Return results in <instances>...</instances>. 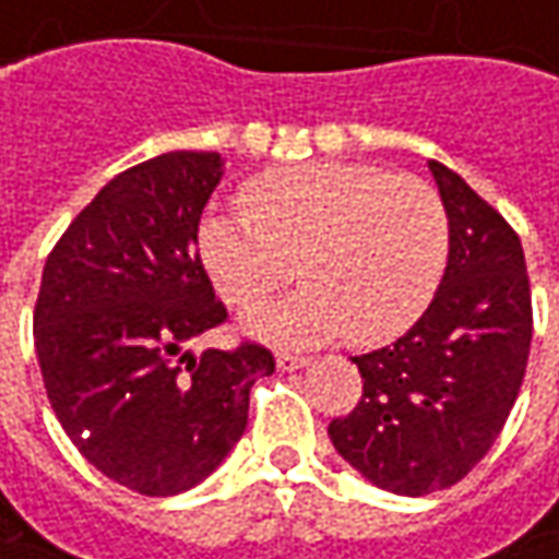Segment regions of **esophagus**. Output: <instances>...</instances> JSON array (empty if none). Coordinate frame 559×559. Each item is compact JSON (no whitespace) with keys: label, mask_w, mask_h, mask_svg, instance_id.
Masks as SVG:
<instances>
[{"label":"esophagus","mask_w":559,"mask_h":559,"mask_svg":"<svg viewBox=\"0 0 559 559\" xmlns=\"http://www.w3.org/2000/svg\"><path fill=\"white\" fill-rule=\"evenodd\" d=\"M275 361H278L281 371H299V368H306V365H309V358L306 356H290V353H278Z\"/></svg>","instance_id":"34e87169"}]
</instances>
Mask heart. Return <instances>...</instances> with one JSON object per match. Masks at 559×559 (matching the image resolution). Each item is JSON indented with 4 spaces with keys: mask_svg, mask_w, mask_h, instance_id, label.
<instances>
[{
    "mask_svg": "<svg viewBox=\"0 0 559 559\" xmlns=\"http://www.w3.org/2000/svg\"><path fill=\"white\" fill-rule=\"evenodd\" d=\"M247 213L201 222V260L235 309L299 275L309 281L247 321L278 343L402 337L427 312L449 260V216L433 188L393 169L318 160L265 169L243 185Z\"/></svg>",
    "mask_w": 559,
    "mask_h": 559,
    "instance_id": "obj_1",
    "label": "heart"
}]
</instances>
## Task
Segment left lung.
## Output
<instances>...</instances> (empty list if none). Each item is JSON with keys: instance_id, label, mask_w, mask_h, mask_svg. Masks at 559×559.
Here are the masks:
<instances>
[{"instance_id": "1", "label": "left lung", "mask_w": 559, "mask_h": 559, "mask_svg": "<svg viewBox=\"0 0 559 559\" xmlns=\"http://www.w3.org/2000/svg\"><path fill=\"white\" fill-rule=\"evenodd\" d=\"M449 216L433 302L393 346L353 361L361 399L328 436L377 489L420 498L483 461L520 395L532 343L523 243L449 166L430 160Z\"/></svg>"}]
</instances>
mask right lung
I'll return each instance as SVG.
<instances>
[{"mask_svg":"<svg viewBox=\"0 0 559 559\" xmlns=\"http://www.w3.org/2000/svg\"><path fill=\"white\" fill-rule=\"evenodd\" d=\"M225 173L216 151L132 166L70 222L43 269L36 356L64 433L95 471L166 498L194 489L247 430L269 349L191 343L225 321L198 222Z\"/></svg>","mask_w":559,"mask_h":559,"instance_id":"add662e5","label":"right lung"}]
</instances>
